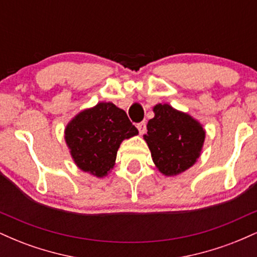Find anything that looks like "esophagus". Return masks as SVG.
<instances>
[{
    "label": "esophagus",
    "mask_w": 257,
    "mask_h": 257,
    "mask_svg": "<svg viewBox=\"0 0 257 257\" xmlns=\"http://www.w3.org/2000/svg\"><path fill=\"white\" fill-rule=\"evenodd\" d=\"M138 129H139V133L140 134H144V133L146 132V122H140L138 123Z\"/></svg>",
    "instance_id": "esophagus-1"
}]
</instances>
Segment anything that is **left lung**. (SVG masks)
Wrapping results in <instances>:
<instances>
[{
    "label": "left lung",
    "instance_id": "8db88e82",
    "mask_svg": "<svg viewBox=\"0 0 257 257\" xmlns=\"http://www.w3.org/2000/svg\"><path fill=\"white\" fill-rule=\"evenodd\" d=\"M155 117L144 135L156 167L167 176L178 175L196 163L205 139L203 126L190 114L168 104L153 107Z\"/></svg>",
    "mask_w": 257,
    "mask_h": 257
}]
</instances>
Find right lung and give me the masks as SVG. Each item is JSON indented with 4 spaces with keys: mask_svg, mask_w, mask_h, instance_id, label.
<instances>
[{
    "mask_svg": "<svg viewBox=\"0 0 257 257\" xmlns=\"http://www.w3.org/2000/svg\"><path fill=\"white\" fill-rule=\"evenodd\" d=\"M138 133L124 111L99 102L67 124L65 140L79 169L102 178L113 168L120 143Z\"/></svg>",
    "mask_w": 257,
    "mask_h": 257,
    "instance_id": "obj_1",
    "label": "right lung"
}]
</instances>
